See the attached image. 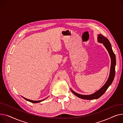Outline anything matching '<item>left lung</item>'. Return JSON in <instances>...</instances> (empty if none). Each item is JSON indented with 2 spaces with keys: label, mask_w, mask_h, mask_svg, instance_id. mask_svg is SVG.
Returning <instances> with one entry per match:
<instances>
[{
  "label": "left lung",
  "mask_w": 123,
  "mask_h": 123,
  "mask_svg": "<svg viewBox=\"0 0 123 123\" xmlns=\"http://www.w3.org/2000/svg\"><path fill=\"white\" fill-rule=\"evenodd\" d=\"M98 42L100 43H102L104 45L107 50H108V53L110 55L111 60V68H110V72L109 78H108L107 81L105 83V84L99 90L95 92L94 93L90 95H81L80 94H78L74 92V90H72L71 88V91L73 92L74 94L77 97L86 100H93V99H96L99 98L107 90L108 88L109 87L110 85L112 84L115 75V66H116V56L115 55L114 53L111 45L109 41L108 40L107 38L102 35V34H99L98 36Z\"/></svg>",
  "instance_id": "obj_1"
}]
</instances>
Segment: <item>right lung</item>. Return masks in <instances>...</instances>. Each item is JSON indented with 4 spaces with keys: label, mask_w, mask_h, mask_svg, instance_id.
Here are the masks:
<instances>
[{
    "label": "right lung",
    "mask_w": 123,
    "mask_h": 123,
    "mask_svg": "<svg viewBox=\"0 0 123 123\" xmlns=\"http://www.w3.org/2000/svg\"><path fill=\"white\" fill-rule=\"evenodd\" d=\"M24 99H25V100H27V101H29V102H32V103H39V102H41V101H43V100H45L46 99H47V98H45V99H43V100H39V101H33V100H30V99H27V98H24V97H22Z\"/></svg>",
    "instance_id": "obj_1"
}]
</instances>
